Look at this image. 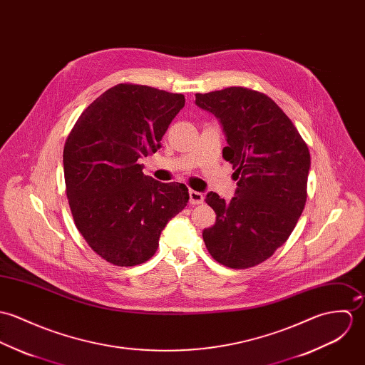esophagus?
<instances>
[{
  "instance_id": "obj_1",
  "label": "esophagus",
  "mask_w": 365,
  "mask_h": 365,
  "mask_svg": "<svg viewBox=\"0 0 365 365\" xmlns=\"http://www.w3.org/2000/svg\"><path fill=\"white\" fill-rule=\"evenodd\" d=\"M189 197H190V204H202L204 202V196L200 192L196 190H189Z\"/></svg>"
}]
</instances>
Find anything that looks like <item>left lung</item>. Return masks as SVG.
<instances>
[{
  "label": "left lung",
  "instance_id": "obj_1",
  "mask_svg": "<svg viewBox=\"0 0 365 365\" xmlns=\"http://www.w3.org/2000/svg\"><path fill=\"white\" fill-rule=\"evenodd\" d=\"M196 105L222 125L225 161L237 175L235 196L210 192L217 220L202 231L207 250L231 269L269 259L291 235L307 202L309 150L295 125L267 95L231 86L196 93Z\"/></svg>",
  "mask_w": 365,
  "mask_h": 365
}]
</instances>
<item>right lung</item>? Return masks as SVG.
<instances>
[{
    "label": "right lung",
    "instance_id": "right-lung-1",
    "mask_svg": "<svg viewBox=\"0 0 365 365\" xmlns=\"http://www.w3.org/2000/svg\"><path fill=\"white\" fill-rule=\"evenodd\" d=\"M183 106L182 93L118 83L82 112L68 134L63 163L76 227L115 266L151 259L168 221L187 205L183 183H161L138 163L161 148Z\"/></svg>",
    "mask_w": 365,
    "mask_h": 365
}]
</instances>
